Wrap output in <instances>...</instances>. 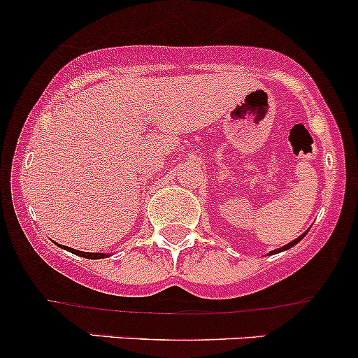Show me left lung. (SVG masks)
<instances>
[{"label":"left lung","instance_id":"1","mask_svg":"<svg viewBox=\"0 0 358 358\" xmlns=\"http://www.w3.org/2000/svg\"><path fill=\"white\" fill-rule=\"evenodd\" d=\"M305 234H307V233H303V234H301V236H298V238L294 239V241H291V243H288V245H286V246H282V248H279V250H274V252H271V253H279V252H285V250H289L291 246H294V245H296L298 241H301V239H303V236H305Z\"/></svg>","mask_w":358,"mask_h":358}]
</instances>
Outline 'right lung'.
I'll use <instances>...</instances> for the list:
<instances>
[{"instance_id": "obj_1", "label": "right lung", "mask_w": 358, "mask_h": 358, "mask_svg": "<svg viewBox=\"0 0 358 358\" xmlns=\"http://www.w3.org/2000/svg\"><path fill=\"white\" fill-rule=\"evenodd\" d=\"M67 252H72L73 255H79V257H84V259H91V260H98V259H105V257H108L106 253H87V252H79V250H73V248H69V246H64Z\"/></svg>"}]
</instances>
